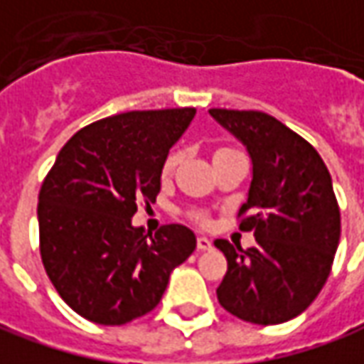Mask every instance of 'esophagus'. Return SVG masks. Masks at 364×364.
Here are the masks:
<instances>
[{
  "label": "esophagus",
  "mask_w": 364,
  "mask_h": 364,
  "mask_svg": "<svg viewBox=\"0 0 364 364\" xmlns=\"http://www.w3.org/2000/svg\"><path fill=\"white\" fill-rule=\"evenodd\" d=\"M197 249L199 251H209V249H213V241L209 237L201 235V237H197Z\"/></svg>",
  "instance_id": "obj_1"
}]
</instances>
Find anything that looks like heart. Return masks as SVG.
Here are the masks:
<instances>
[{"instance_id": "b5f03b06", "label": "heart", "mask_w": 364, "mask_h": 364, "mask_svg": "<svg viewBox=\"0 0 364 364\" xmlns=\"http://www.w3.org/2000/svg\"><path fill=\"white\" fill-rule=\"evenodd\" d=\"M175 163H177V155L171 153V155L165 159V163H163V173H165V175H167V173H171V169L175 167Z\"/></svg>"}]
</instances>
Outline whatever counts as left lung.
Instances as JSON below:
<instances>
[{"label":"left lung","mask_w":364,"mask_h":364,"mask_svg":"<svg viewBox=\"0 0 364 364\" xmlns=\"http://www.w3.org/2000/svg\"><path fill=\"white\" fill-rule=\"evenodd\" d=\"M251 157V183L239 229L255 247L225 239L227 257L217 299L231 315L255 325H279L315 301L331 273L341 239V213L321 155L303 137L261 111L209 109Z\"/></svg>","instance_id":"obj_1"}]
</instances>
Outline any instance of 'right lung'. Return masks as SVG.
I'll return each mask as SVG.
<instances>
[{
    "mask_svg": "<svg viewBox=\"0 0 364 364\" xmlns=\"http://www.w3.org/2000/svg\"><path fill=\"white\" fill-rule=\"evenodd\" d=\"M193 107L129 111L77 131L39 191L41 261L61 299L97 325H125L159 305L173 269L197 247L185 225H133L161 191L163 163Z\"/></svg>",
    "mask_w": 364,
    "mask_h": 364,
    "instance_id": "obj_1",
    "label": "right lung"
}]
</instances>
